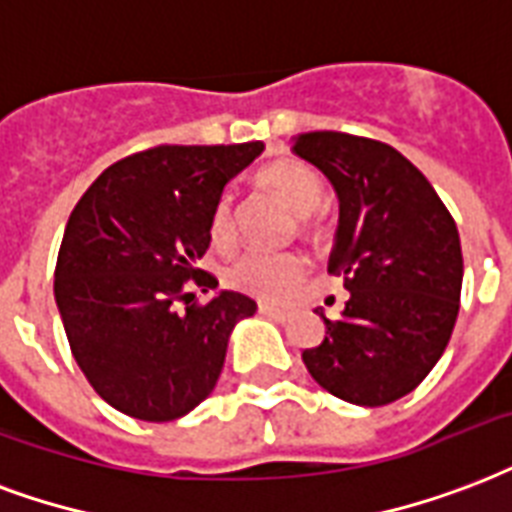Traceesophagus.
Listing matches in <instances>:
<instances>
[{"label": "esophagus", "mask_w": 512, "mask_h": 512, "mask_svg": "<svg viewBox=\"0 0 512 512\" xmlns=\"http://www.w3.org/2000/svg\"><path fill=\"white\" fill-rule=\"evenodd\" d=\"M259 312L261 315H267V318L277 320V323H285V318H288L283 310H275V307H269V304H259Z\"/></svg>", "instance_id": "1"}]
</instances>
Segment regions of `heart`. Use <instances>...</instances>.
I'll return each mask as SVG.
<instances>
[{"mask_svg":"<svg viewBox=\"0 0 512 512\" xmlns=\"http://www.w3.org/2000/svg\"><path fill=\"white\" fill-rule=\"evenodd\" d=\"M259 184L283 200L299 221L301 232L320 229V200H323V181L307 162L296 157H280L259 170ZM208 235L216 248H229L237 237L235 205L232 197H221L211 211ZM227 283L235 291H243L261 301H285L296 291V285L307 277V261L299 253H264L248 251L237 256L227 267Z\"/></svg>","mask_w":512,"mask_h":512,"instance_id":"obj_1","label":"heart"}]
</instances>
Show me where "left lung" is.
<instances>
[{"label":"left lung","instance_id":"1","mask_svg":"<svg viewBox=\"0 0 512 512\" xmlns=\"http://www.w3.org/2000/svg\"><path fill=\"white\" fill-rule=\"evenodd\" d=\"M293 152L339 197L328 272L350 299L326 339L301 352L312 379L355 406H387L425 379L446 350L462 293L457 224L422 170L374 138L318 130Z\"/></svg>","mask_w":512,"mask_h":512}]
</instances>
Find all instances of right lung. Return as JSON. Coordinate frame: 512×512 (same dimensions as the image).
I'll return each mask as SVG.
<instances>
[{
	"mask_svg": "<svg viewBox=\"0 0 512 512\" xmlns=\"http://www.w3.org/2000/svg\"><path fill=\"white\" fill-rule=\"evenodd\" d=\"M261 152V141L154 146L106 168L71 211L55 304L77 366L122 414L173 422L219 382L229 334L256 301L221 291L197 304L186 285H219L194 264L224 186Z\"/></svg>",
	"mask_w": 512,
	"mask_h": 512,
	"instance_id": "add662e5",
	"label": "right lung"
}]
</instances>
